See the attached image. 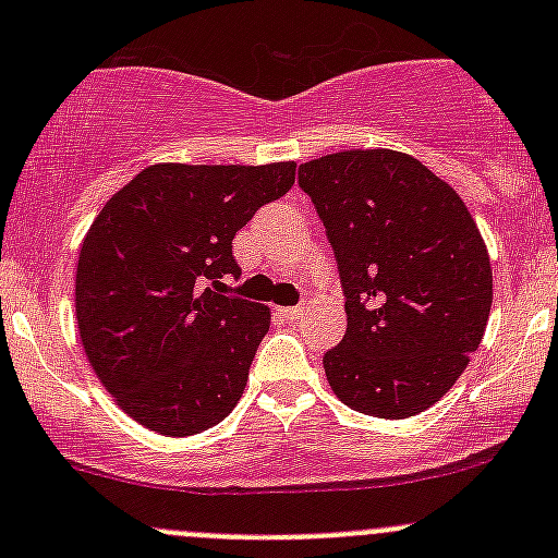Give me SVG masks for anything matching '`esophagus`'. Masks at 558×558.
<instances>
[{"instance_id": "obj_1", "label": "esophagus", "mask_w": 558, "mask_h": 558, "mask_svg": "<svg viewBox=\"0 0 558 558\" xmlns=\"http://www.w3.org/2000/svg\"><path fill=\"white\" fill-rule=\"evenodd\" d=\"M302 311H305V307H283V311H280V315H283L286 320H300L302 318Z\"/></svg>"}]
</instances>
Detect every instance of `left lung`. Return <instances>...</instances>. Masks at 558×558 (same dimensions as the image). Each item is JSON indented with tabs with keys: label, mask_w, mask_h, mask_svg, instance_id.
Instances as JSON below:
<instances>
[{
	"label": "left lung",
	"mask_w": 558,
	"mask_h": 558,
	"mask_svg": "<svg viewBox=\"0 0 558 558\" xmlns=\"http://www.w3.org/2000/svg\"><path fill=\"white\" fill-rule=\"evenodd\" d=\"M335 251L348 329L324 369L342 404L410 418L446 397L492 313V262L446 180L399 150H340L300 167Z\"/></svg>",
	"instance_id": "8db88e82"
}]
</instances>
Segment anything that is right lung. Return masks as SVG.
Returning <instances> with one entry per match:
<instances>
[{"label": "right lung", "mask_w": 558, "mask_h": 558, "mask_svg": "<svg viewBox=\"0 0 558 558\" xmlns=\"http://www.w3.org/2000/svg\"><path fill=\"white\" fill-rule=\"evenodd\" d=\"M294 174V161L154 165L94 218L77 258V331L99 384L145 429L199 435L243 397L269 307L227 296L221 278H240L234 234Z\"/></svg>", "instance_id": "1"}]
</instances>
